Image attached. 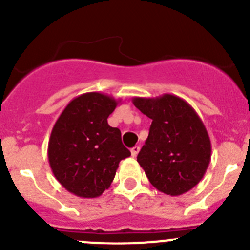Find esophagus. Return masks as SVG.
<instances>
[{"instance_id": "esophagus-1", "label": "esophagus", "mask_w": 250, "mask_h": 250, "mask_svg": "<svg viewBox=\"0 0 250 250\" xmlns=\"http://www.w3.org/2000/svg\"><path fill=\"white\" fill-rule=\"evenodd\" d=\"M139 151H140L139 146H134V147H133L132 150H130V153H132L133 157H137L138 153H139Z\"/></svg>"}]
</instances>
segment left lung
I'll return each instance as SVG.
<instances>
[{
  "label": "left lung",
  "instance_id": "1",
  "mask_svg": "<svg viewBox=\"0 0 250 250\" xmlns=\"http://www.w3.org/2000/svg\"><path fill=\"white\" fill-rule=\"evenodd\" d=\"M133 104L152 120L138 162L153 188L180 196L195 188L206 174L211 144L202 120L181 98H133Z\"/></svg>",
  "mask_w": 250,
  "mask_h": 250
}]
</instances>
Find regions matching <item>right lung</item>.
<instances>
[{"label": "right lung", "mask_w": 250, "mask_h": 250, "mask_svg": "<svg viewBox=\"0 0 250 250\" xmlns=\"http://www.w3.org/2000/svg\"><path fill=\"white\" fill-rule=\"evenodd\" d=\"M120 102L98 92L81 94L67 104L53 127L49 166L55 179L78 197H99L110 188L118 163L130 156L121 130L107 123Z\"/></svg>", "instance_id": "obj_1"}]
</instances>
